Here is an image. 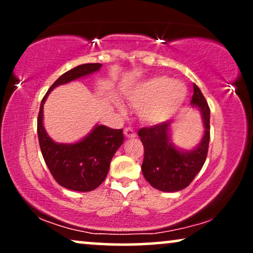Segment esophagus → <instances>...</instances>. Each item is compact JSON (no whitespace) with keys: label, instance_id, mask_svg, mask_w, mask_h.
Masks as SVG:
<instances>
[{"label":"esophagus","instance_id":"esophagus-1","mask_svg":"<svg viewBox=\"0 0 253 253\" xmlns=\"http://www.w3.org/2000/svg\"><path fill=\"white\" fill-rule=\"evenodd\" d=\"M124 136L126 138H133L136 136V132H134L133 129H131V127H126V129H124Z\"/></svg>","mask_w":253,"mask_h":253}]
</instances>
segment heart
<instances>
[{
	"mask_svg": "<svg viewBox=\"0 0 253 253\" xmlns=\"http://www.w3.org/2000/svg\"><path fill=\"white\" fill-rule=\"evenodd\" d=\"M186 87L182 83L167 77L150 79L127 95L131 106L140 109L145 122L160 123L175 115L186 98Z\"/></svg>",
	"mask_w": 253,
	"mask_h": 253,
	"instance_id": "1",
	"label": "heart"
}]
</instances>
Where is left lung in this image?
<instances>
[{
	"mask_svg": "<svg viewBox=\"0 0 253 253\" xmlns=\"http://www.w3.org/2000/svg\"><path fill=\"white\" fill-rule=\"evenodd\" d=\"M191 105L199 107L205 126L202 143L195 150L181 152L169 143V122L141 127L138 131L144 145L143 175L160 191L174 192L186 188L205 164L210 144V107L196 84H193Z\"/></svg>",
	"mask_w": 253,
	"mask_h": 253,
	"instance_id": "left-lung-1",
	"label": "left lung"
}]
</instances>
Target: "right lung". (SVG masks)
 <instances>
[{"label": "right lung", "mask_w": 253, "mask_h": 253, "mask_svg": "<svg viewBox=\"0 0 253 253\" xmlns=\"http://www.w3.org/2000/svg\"><path fill=\"white\" fill-rule=\"evenodd\" d=\"M101 67V63H86L62 75L43 96L38 115V138L43 160L55 181L74 191H92L105 181L110 160L123 144V130L96 126L87 137L77 144H57L48 137L43 129V103L56 86L98 71Z\"/></svg>", "instance_id": "1"}]
</instances>
